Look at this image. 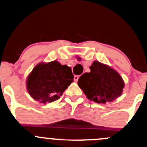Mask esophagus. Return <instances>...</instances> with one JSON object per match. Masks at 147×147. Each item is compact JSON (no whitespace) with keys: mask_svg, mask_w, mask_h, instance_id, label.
I'll return each instance as SVG.
<instances>
[{"mask_svg":"<svg viewBox=\"0 0 147 147\" xmlns=\"http://www.w3.org/2000/svg\"><path fill=\"white\" fill-rule=\"evenodd\" d=\"M78 79H79L78 75H75V76L74 77V80H75V82H78Z\"/></svg>","mask_w":147,"mask_h":147,"instance_id":"34e87169","label":"esophagus"}]
</instances>
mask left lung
Wrapping results in <instances>:
<instances>
[{"label": "left lung", "mask_w": 147, "mask_h": 147, "mask_svg": "<svg viewBox=\"0 0 147 147\" xmlns=\"http://www.w3.org/2000/svg\"><path fill=\"white\" fill-rule=\"evenodd\" d=\"M89 68L91 72L84 73L78 80V86L88 99L106 103L120 96L125 84L118 72L98 61L93 62Z\"/></svg>", "instance_id": "8db88e82"}]
</instances>
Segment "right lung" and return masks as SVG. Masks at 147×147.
Returning <instances> with one entry per match:
<instances>
[{
	"instance_id": "1",
	"label": "right lung",
	"mask_w": 147,
	"mask_h": 147,
	"mask_svg": "<svg viewBox=\"0 0 147 147\" xmlns=\"http://www.w3.org/2000/svg\"><path fill=\"white\" fill-rule=\"evenodd\" d=\"M72 69L57 61L40 63L32 69L27 80L31 96L42 103L56 101L73 82Z\"/></svg>"
}]
</instances>
